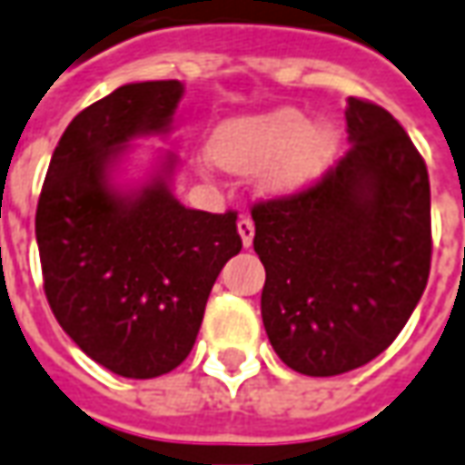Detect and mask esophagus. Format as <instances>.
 <instances>
[{"label": "esophagus", "mask_w": 465, "mask_h": 465, "mask_svg": "<svg viewBox=\"0 0 465 465\" xmlns=\"http://www.w3.org/2000/svg\"><path fill=\"white\" fill-rule=\"evenodd\" d=\"M238 232H240V240H242V245L248 248V245L253 242V235H255L253 220H248V217H240V220H238Z\"/></svg>", "instance_id": "1"}]
</instances>
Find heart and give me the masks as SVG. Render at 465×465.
I'll return each instance as SVG.
<instances>
[{
    "label": "heart",
    "mask_w": 465,
    "mask_h": 465,
    "mask_svg": "<svg viewBox=\"0 0 465 465\" xmlns=\"http://www.w3.org/2000/svg\"><path fill=\"white\" fill-rule=\"evenodd\" d=\"M341 153V130L327 120L310 123L297 107L238 117L225 123L210 143L212 161L230 173L258 172L269 196H292L325 176Z\"/></svg>",
    "instance_id": "1"
}]
</instances>
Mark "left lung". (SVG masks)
Listing matches in <instances>:
<instances>
[{
	"instance_id": "obj_1",
	"label": "left lung",
	"mask_w": 465,
	"mask_h": 465,
	"mask_svg": "<svg viewBox=\"0 0 465 465\" xmlns=\"http://www.w3.org/2000/svg\"><path fill=\"white\" fill-rule=\"evenodd\" d=\"M351 151L299 194L258 202L253 248L273 351L304 376H338L384 353L430 276V179L384 107L348 99Z\"/></svg>"
}]
</instances>
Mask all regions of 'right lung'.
<instances>
[{"label": "right lung", "instance_id": "add662e5", "mask_svg": "<svg viewBox=\"0 0 465 465\" xmlns=\"http://www.w3.org/2000/svg\"><path fill=\"white\" fill-rule=\"evenodd\" d=\"M182 81L124 84L79 112L53 151L35 238L58 325L124 379H155L192 353L220 271L240 253L238 214L189 210L171 192L176 155L120 186L130 140L166 135Z\"/></svg>", "mask_w": 465, "mask_h": 465}]
</instances>
